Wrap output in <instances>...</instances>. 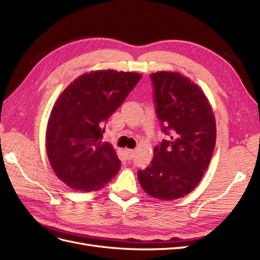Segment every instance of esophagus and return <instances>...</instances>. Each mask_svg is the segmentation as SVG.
<instances>
[{
	"instance_id": "esophagus-1",
	"label": "esophagus",
	"mask_w": 260,
	"mask_h": 260,
	"mask_svg": "<svg viewBox=\"0 0 260 260\" xmlns=\"http://www.w3.org/2000/svg\"><path fill=\"white\" fill-rule=\"evenodd\" d=\"M124 152H125V154H127L128 159H132V157L135 156V151H133V149L127 148V149H124Z\"/></svg>"
}]
</instances>
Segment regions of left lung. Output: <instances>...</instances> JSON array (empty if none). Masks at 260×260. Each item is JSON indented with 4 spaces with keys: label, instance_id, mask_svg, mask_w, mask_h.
<instances>
[{
    "label": "left lung",
    "instance_id": "8db88e82",
    "mask_svg": "<svg viewBox=\"0 0 260 260\" xmlns=\"http://www.w3.org/2000/svg\"><path fill=\"white\" fill-rule=\"evenodd\" d=\"M156 115L168 137L154 148V158L138 171L143 190L152 198L181 199L198 186L216 144V121L203 90L179 73L151 75Z\"/></svg>",
    "mask_w": 260,
    "mask_h": 260
}]
</instances>
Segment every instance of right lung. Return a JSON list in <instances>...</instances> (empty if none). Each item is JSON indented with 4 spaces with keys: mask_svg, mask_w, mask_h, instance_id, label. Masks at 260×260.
I'll return each mask as SVG.
<instances>
[{
    "mask_svg": "<svg viewBox=\"0 0 260 260\" xmlns=\"http://www.w3.org/2000/svg\"><path fill=\"white\" fill-rule=\"evenodd\" d=\"M142 75L95 70L78 77L60 93L46 128V152L59 180L80 192L104 187L120 169L114 147L102 142L104 123Z\"/></svg>",
    "mask_w": 260,
    "mask_h": 260,
    "instance_id": "add662e5",
    "label": "right lung"
}]
</instances>
